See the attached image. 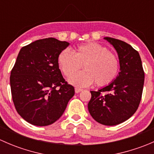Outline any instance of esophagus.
Here are the masks:
<instances>
[{
	"label": "esophagus",
	"instance_id": "esophagus-1",
	"mask_svg": "<svg viewBox=\"0 0 154 154\" xmlns=\"http://www.w3.org/2000/svg\"><path fill=\"white\" fill-rule=\"evenodd\" d=\"M81 91H83V89H82V88H77V87H76L75 88V92L76 93H79V92H80Z\"/></svg>",
	"mask_w": 154,
	"mask_h": 154
}]
</instances>
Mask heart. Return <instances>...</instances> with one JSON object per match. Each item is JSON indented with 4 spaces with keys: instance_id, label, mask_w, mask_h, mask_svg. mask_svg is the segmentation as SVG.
Returning <instances> with one entry per match:
<instances>
[{
    "instance_id": "heart-1",
    "label": "heart",
    "mask_w": 154,
    "mask_h": 154,
    "mask_svg": "<svg viewBox=\"0 0 154 154\" xmlns=\"http://www.w3.org/2000/svg\"><path fill=\"white\" fill-rule=\"evenodd\" d=\"M58 64L66 77L85 66V71L75 74L69 79L76 86H88L95 82L98 86L111 83L117 77L119 63L117 57L106 48L96 42H88L76 48L74 54L63 50L58 56Z\"/></svg>"
}]
</instances>
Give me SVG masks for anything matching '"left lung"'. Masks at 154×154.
I'll return each mask as SVG.
<instances>
[{"mask_svg":"<svg viewBox=\"0 0 154 154\" xmlns=\"http://www.w3.org/2000/svg\"><path fill=\"white\" fill-rule=\"evenodd\" d=\"M119 55L120 72L114 81L97 91H91L88 109L97 122L119 125L137 110L142 99L144 72L139 52L122 40L105 37Z\"/></svg>","mask_w":154,"mask_h":154,"instance_id":"8db88e82","label":"left lung"}]
</instances>
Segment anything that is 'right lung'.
<instances>
[{
    "label": "right lung",
    "instance_id": "obj_1",
    "mask_svg": "<svg viewBox=\"0 0 154 154\" xmlns=\"http://www.w3.org/2000/svg\"><path fill=\"white\" fill-rule=\"evenodd\" d=\"M68 45L48 38L20 50L11 71V93L17 112L31 125L54 123L74 96V86L63 78L58 64L59 54Z\"/></svg>",
    "mask_w": 154,
    "mask_h": 154
}]
</instances>
